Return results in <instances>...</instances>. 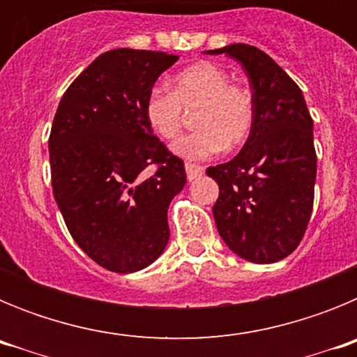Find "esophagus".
<instances>
[{
  "label": "esophagus",
  "mask_w": 357,
  "mask_h": 357,
  "mask_svg": "<svg viewBox=\"0 0 357 357\" xmlns=\"http://www.w3.org/2000/svg\"><path fill=\"white\" fill-rule=\"evenodd\" d=\"M185 173H188V181H195L197 176H200L204 173V166L185 162Z\"/></svg>",
  "instance_id": "esophagus-1"
}]
</instances>
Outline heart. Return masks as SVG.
<instances>
[{"label":"heart","mask_w":357,"mask_h":357,"mask_svg":"<svg viewBox=\"0 0 357 357\" xmlns=\"http://www.w3.org/2000/svg\"><path fill=\"white\" fill-rule=\"evenodd\" d=\"M193 134L173 144L184 159H207L218 151L236 150L248 139L255 121L254 94L247 85L213 62H197L172 78V91L153 85L144 102V118L159 137L176 139L184 125V109L193 110Z\"/></svg>","instance_id":"1"}]
</instances>
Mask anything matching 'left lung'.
Listing matches in <instances>:
<instances>
[{
    "mask_svg": "<svg viewBox=\"0 0 357 357\" xmlns=\"http://www.w3.org/2000/svg\"><path fill=\"white\" fill-rule=\"evenodd\" d=\"M207 53H225L243 66L255 105L254 128L241 151L207 168L220 185L214 222L239 257L277 263L298 247L313 211V119L301 87L264 52L230 44Z\"/></svg>",
    "mask_w": 357,
    "mask_h": 357,
    "instance_id": "left-lung-1",
    "label": "left lung"
}]
</instances>
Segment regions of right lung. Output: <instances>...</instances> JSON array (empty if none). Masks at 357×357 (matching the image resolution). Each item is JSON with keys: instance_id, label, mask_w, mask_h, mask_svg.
I'll list each match as a JSON object with an SVG mask.
<instances>
[{"instance_id": "obj_1", "label": "right lung", "mask_w": 357, "mask_h": 357, "mask_svg": "<svg viewBox=\"0 0 357 357\" xmlns=\"http://www.w3.org/2000/svg\"><path fill=\"white\" fill-rule=\"evenodd\" d=\"M176 61L146 50L102 53L69 85L53 118L56 206L78 247L110 272L143 270L168 245V207L185 169L153 135L144 102Z\"/></svg>"}]
</instances>
